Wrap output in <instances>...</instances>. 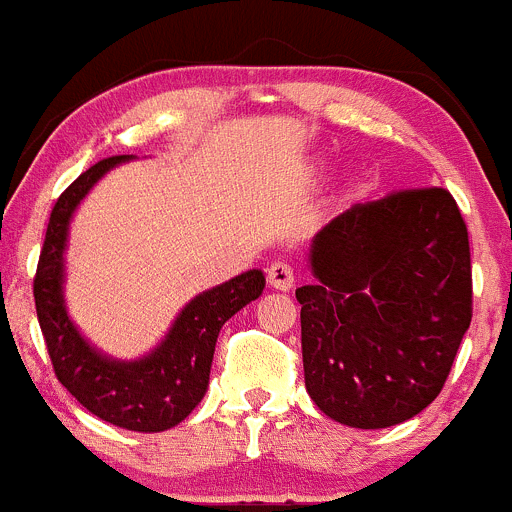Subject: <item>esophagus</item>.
<instances>
[{"label": "esophagus", "instance_id": "34e87169", "mask_svg": "<svg viewBox=\"0 0 512 512\" xmlns=\"http://www.w3.org/2000/svg\"><path fill=\"white\" fill-rule=\"evenodd\" d=\"M266 281H268V286L276 288V291H291V288H293L291 266H288V263H283V261L271 263V266H268V271H266Z\"/></svg>", "mask_w": 512, "mask_h": 512}]
</instances>
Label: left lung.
<instances>
[{
	"label": "left lung",
	"mask_w": 512,
	"mask_h": 512,
	"mask_svg": "<svg viewBox=\"0 0 512 512\" xmlns=\"http://www.w3.org/2000/svg\"><path fill=\"white\" fill-rule=\"evenodd\" d=\"M308 263L313 283L296 298L313 403L366 430L418 416L473 318L468 229L450 191L351 206L313 236Z\"/></svg>",
	"instance_id": "obj_1"
}]
</instances>
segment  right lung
I'll return each mask as SVG.
<instances>
[{
  "label": "right lung",
  "instance_id": "right-lung-1",
  "mask_svg": "<svg viewBox=\"0 0 512 512\" xmlns=\"http://www.w3.org/2000/svg\"><path fill=\"white\" fill-rule=\"evenodd\" d=\"M124 161L129 156L99 161L57 199L34 276V303L59 383L101 421L159 433L179 426L199 406L209 388L221 326L261 296L266 278L254 268L199 293L176 316L164 341L136 361H116L96 351L64 306V249L77 206L106 171Z\"/></svg>",
  "mask_w": 512,
  "mask_h": 512
}]
</instances>
